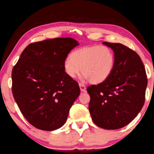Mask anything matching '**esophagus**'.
I'll return each instance as SVG.
<instances>
[{
    "label": "esophagus",
    "mask_w": 154,
    "mask_h": 154,
    "mask_svg": "<svg viewBox=\"0 0 154 154\" xmlns=\"http://www.w3.org/2000/svg\"><path fill=\"white\" fill-rule=\"evenodd\" d=\"M79 88H80V89L81 91H83V92H85L86 91V87L85 85L82 84V83H79Z\"/></svg>",
    "instance_id": "esophagus-1"
}]
</instances>
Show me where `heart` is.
<instances>
[{
    "label": "heart",
    "mask_w": 154,
    "mask_h": 154,
    "mask_svg": "<svg viewBox=\"0 0 154 154\" xmlns=\"http://www.w3.org/2000/svg\"><path fill=\"white\" fill-rule=\"evenodd\" d=\"M115 56L106 46L92 45L76 48L63 62L65 74L74 79L82 70L83 78L91 83L104 82L113 71Z\"/></svg>",
    "instance_id": "heart-1"
}]
</instances>
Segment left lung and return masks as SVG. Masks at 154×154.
<instances>
[{
    "mask_svg": "<svg viewBox=\"0 0 154 154\" xmlns=\"http://www.w3.org/2000/svg\"><path fill=\"white\" fill-rule=\"evenodd\" d=\"M103 44L113 50L115 64L107 79L87 88L89 110L99 127L118 129L130 123L143 108L147 78L137 53L119 43Z\"/></svg>",
    "mask_w": 154,
    "mask_h": 154,
    "instance_id": "1",
    "label": "left lung"
}]
</instances>
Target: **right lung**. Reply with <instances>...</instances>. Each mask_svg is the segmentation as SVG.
<instances>
[{
    "mask_svg": "<svg viewBox=\"0 0 154 154\" xmlns=\"http://www.w3.org/2000/svg\"><path fill=\"white\" fill-rule=\"evenodd\" d=\"M77 45L71 38L29 44L14 66V99L27 121L38 129L54 131L62 127L79 96L78 83L63 69L64 60Z\"/></svg>",
    "mask_w": 154,
    "mask_h": 154,
    "instance_id": "add662e5",
    "label": "right lung"
}]
</instances>
